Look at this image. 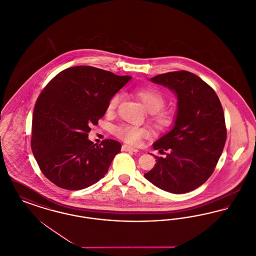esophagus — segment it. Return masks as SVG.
Wrapping results in <instances>:
<instances>
[{
    "label": "esophagus",
    "mask_w": 256,
    "mask_h": 256,
    "mask_svg": "<svg viewBox=\"0 0 256 256\" xmlns=\"http://www.w3.org/2000/svg\"><path fill=\"white\" fill-rule=\"evenodd\" d=\"M122 150H124V152H139L137 148H134L132 146H128V145H122Z\"/></svg>",
    "instance_id": "obj_1"
}]
</instances>
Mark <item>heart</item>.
Returning a JSON list of instances; mask_svg holds the SVG:
<instances>
[{
  "instance_id": "1",
  "label": "heart",
  "mask_w": 256,
  "mask_h": 256,
  "mask_svg": "<svg viewBox=\"0 0 256 256\" xmlns=\"http://www.w3.org/2000/svg\"><path fill=\"white\" fill-rule=\"evenodd\" d=\"M136 96L141 100L145 108L150 111V122L158 130H166L170 128L174 122V114L172 111L163 108L166 104V98L156 87H144L136 90ZM121 100L119 93L110 98L108 104V113H113L117 110ZM112 134L124 142L137 145L140 140L148 136L145 128L132 126L128 124H119L112 128Z\"/></svg>"
}]
</instances>
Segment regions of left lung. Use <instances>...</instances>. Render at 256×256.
<instances>
[{"label": "left lung", "instance_id": "1", "mask_svg": "<svg viewBox=\"0 0 256 256\" xmlns=\"http://www.w3.org/2000/svg\"><path fill=\"white\" fill-rule=\"evenodd\" d=\"M150 80L176 94L178 110L172 130L154 144L165 156H154L156 164L144 176L164 191L188 193L210 178L222 152L226 140L224 110L214 89L195 74L176 71Z\"/></svg>", "mask_w": 256, "mask_h": 256}]
</instances>
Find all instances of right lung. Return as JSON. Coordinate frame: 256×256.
Segmentation results:
<instances>
[{"instance_id":"right-lung-1","label":"right lung","mask_w":256,"mask_h":256,"mask_svg":"<svg viewBox=\"0 0 256 256\" xmlns=\"http://www.w3.org/2000/svg\"><path fill=\"white\" fill-rule=\"evenodd\" d=\"M132 78L92 66L65 69L44 87L34 110L32 150L42 174L66 190L98 182L121 150V144L88 140L92 124L104 115L110 98Z\"/></svg>"}]
</instances>
